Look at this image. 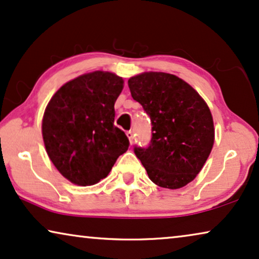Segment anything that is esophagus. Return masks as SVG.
<instances>
[{"label": "esophagus", "instance_id": "34e87169", "mask_svg": "<svg viewBox=\"0 0 259 259\" xmlns=\"http://www.w3.org/2000/svg\"><path fill=\"white\" fill-rule=\"evenodd\" d=\"M126 136H127V138H128L130 144L132 145L133 141H134V134H133L132 131H128V132H126Z\"/></svg>", "mask_w": 259, "mask_h": 259}]
</instances>
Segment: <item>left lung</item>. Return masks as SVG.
I'll return each instance as SVG.
<instances>
[{"instance_id": "8db88e82", "label": "left lung", "mask_w": 259, "mask_h": 259, "mask_svg": "<svg viewBox=\"0 0 259 259\" xmlns=\"http://www.w3.org/2000/svg\"><path fill=\"white\" fill-rule=\"evenodd\" d=\"M134 100L151 118L152 139L134 153L155 185L184 187L201 171L214 143L210 108L199 93L173 74L144 72L130 77Z\"/></svg>"}]
</instances>
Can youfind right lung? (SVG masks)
Here are the masks:
<instances>
[{
	"label": "right lung",
	"mask_w": 259,
	"mask_h": 259,
	"mask_svg": "<svg viewBox=\"0 0 259 259\" xmlns=\"http://www.w3.org/2000/svg\"><path fill=\"white\" fill-rule=\"evenodd\" d=\"M123 80L95 70L68 81L49 100L42 118L46 151L70 183L94 185L111 172L130 141L114 126V104Z\"/></svg>",
	"instance_id": "1"
}]
</instances>
